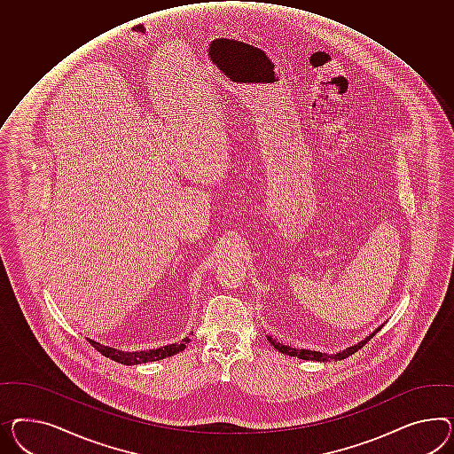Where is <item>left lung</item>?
I'll return each mask as SVG.
<instances>
[{"label": "left lung", "mask_w": 454, "mask_h": 454, "mask_svg": "<svg viewBox=\"0 0 454 454\" xmlns=\"http://www.w3.org/2000/svg\"><path fill=\"white\" fill-rule=\"evenodd\" d=\"M381 327H383V324H381L380 327H377L375 331L372 332V333H368L364 340L354 343V345L347 347L345 350H340V352H337V354H331V356H329V354H322V352H316V350H307V348H293V347H289V345L278 342V340L272 339L270 335H268V340H270V345H272L276 350H279L281 354H286V356H299V358H302V360H314V362H332V360H342V358H347V356L356 354V350L362 348L377 332L380 331Z\"/></svg>", "instance_id": "8db88e82"}]
</instances>
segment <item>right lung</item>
I'll return each instance as SVG.
<instances>
[{"instance_id":"1","label":"right lung","mask_w":454,"mask_h":454,"mask_svg":"<svg viewBox=\"0 0 454 454\" xmlns=\"http://www.w3.org/2000/svg\"><path fill=\"white\" fill-rule=\"evenodd\" d=\"M192 335H193V332H192ZM87 340L92 343V347L98 350L102 356H109L112 360L122 364V365H138V364H147V362H155V360H161V358H167V356H176V354L184 352L186 348V343L190 342V339L184 337L180 343H168V345L159 347V348L123 352V350L104 345V343H98V340H92V339H87Z\"/></svg>"}]
</instances>
